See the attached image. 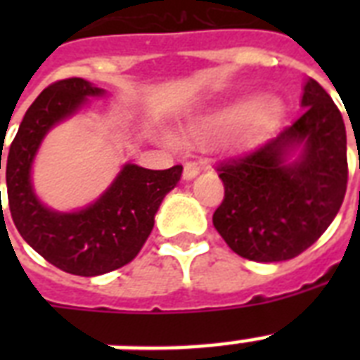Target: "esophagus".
I'll use <instances>...</instances> for the list:
<instances>
[{
  "label": "esophagus",
  "instance_id": "obj_1",
  "mask_svg": "<svg viewBox=\"0 0 360 360\" xmlns=\"http://www.w3.org/2000/svg\"><path fill=\"white\" fill-rule=\"evenodd\" d=\"M198 174H200V166H198L196 162H186L185 164V169H183V177H185L186 181L194 179Z\"/></svg>",
  "mask_w": 360,
  "mask_h": 360
}]
</instances>
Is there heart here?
Masks as SVG:
<instances>
[{"mask_svg":"<svg viewBox=\"0 0 360 360\" xmlns=\"http://www.w3.org/2000/svg\"><path fill=\"white\" fill-rule=\"evenodd\" d=\"M284 112L282 101L273 95H245L231 103L194 117L186 124V140H209L230 132L236 147H250L273 127Z\"/></svg>","mask_w":360,"mask_h":360,"instance_id":"heart-1","label":"heart"}]
</instances>
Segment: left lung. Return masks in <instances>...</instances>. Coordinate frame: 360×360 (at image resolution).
<instances>
[{
  "label": "left lung",
  "mask_w": 360,
  "mask_h": 360,
  "mask_svg": "<svg viewBox=\"0 0 360 360\" xmlns=\"http://www.w3.org/2000/svg\"><path fill=\"white\" fill-rule=\"evenodd\" d=\"M302 115L276 138L219 164L224 200L213 224L231 250L252 262H285L312 246L340 211L347 188L346 127L316 80ZM295 148L302 155L289 162Z\"/></svg>",
  "instance_id": "obj_1"
}]
</instances>
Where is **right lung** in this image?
<instances>
[{"label": "right lung", "instance_id": "right-lung-1", "mask_svg": "<svg viewBox=\"0 0 360 360\" xmlns=\"http://www.w3.org/2000/svg\"><path fill=\"white\" fill-rule=\"evenodd\" d=\"M103 93L84 78L53 82L27 108L5 158L8 209L16 230L46 262L78 276H97L132 262L151 233L164 196L183 172L181 164L168 169L124 164L112 186L89 207L76 213L44 207L31 186V164L42 138L87 97Z\"/></svg>", "mask_w": 360, "mask_h": 360}]
</instances>
